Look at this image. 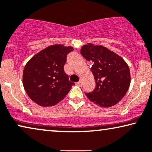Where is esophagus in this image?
Wrapping results in <instances>:
<instances>
[{"label": "esophagus", "mask_w": 152, "mask_h": 152, "mask_svg": "<svg viewBox=\"0 0 152 152\" xmlns=\"http://www.w3.org/2000/svg\"><path fill=\"white\" fill-rule=\"evenodd\" d=\"M76 84L78 85V86H81V85H82V82H81V81H78V82H77Z\"/></svg>", "instance_id": "34e87169"}]
</instances>
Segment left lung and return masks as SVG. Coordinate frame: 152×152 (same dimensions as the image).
Listing matches in <instances>:
<instances>
[{"label": "left lung", "mask_w": 152, "mask_h": 152, "mask_svg": "<svg viewBox=\"0 0 152 152\" xmlns=\"http://www.w3.org/2000/svg\"><path fill=\"white\" fill-rule=\"evenodd\" d=\"M80 54L92 63L91 69L96 80L94 90L85 93L88 99L102 107L118 103L129 87L127 64L118 55L101 45L88 43L82 47Z\"/></svg>", "instance_id": "left-lung-1"}]
</instances>
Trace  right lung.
Masks as SVG:
<instances>
[{"label":"right lung","instance_id":"add662e5","mask_svg":"<svg viewBox=\"0 0 152 152\" xmlns=\"http://www.w3.org/2000/svg\"><path fill=\"white\" fill-rule=\"evenodd\" d=\"M72 47L55 45L36 54L24 68L23 83L28 96L42 107L56 104L65 98L74 83L64 71Z\"/></svg>","mask_w":152,"mask_h":152}]
</instances>
